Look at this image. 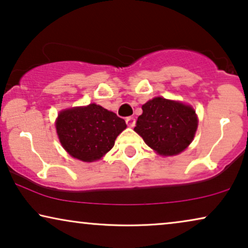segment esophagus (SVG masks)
<instances>
[{"mask_svg": "<svg viewBox=\"0 0 248 248\" xmlns=\"http://www.w3.org/2000/svg\"><path fill=\"white\" fill-rule=\"evenodd\" d=\"M125 122H126V124L128 125V126L133 127L135 125V118L133 116H128L126 117V120H125Z\"/></svg>", "mask_w": 248, "mask_h": 248, "instance_id": "esophagus-1", "label": "esophagus"}]
</instances>
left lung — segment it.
<instances>
[{"label":"left lung","mask_w":248,"mask_h":248,"mask_svg":"<svg viewBox=\"0 0 248 248\" xmlns=\"http://www.w3.org/2000/svg\"><path fill=\"white\" fill-rule=\"evenodd\" d=\"M134 131L162 155L181 154L191 143L198 127L192 107L165 98H154L142 106Z\"/></svg>","instance_id":"8db88e82"}]
</instances>
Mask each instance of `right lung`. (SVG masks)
Listing matches in <instances>:
<instances>
[{"mask_svg": "<svg viewBox=\"0 0 248 248\" xmlns=\"http://www.w3.org/2000/svg\"><path fill=\"white\" fill-rule=\"evenodd\" d=\"M126 128L123 118L96 104L61 111L56 131L63 148L82 161H94L114 147Z\"/></svg>", "mask_w": 248, "mask_h": 248, "instance_id": "1", "label": "right lung"}]
</instances>
